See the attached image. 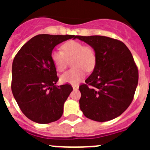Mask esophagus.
Here are the masks:
<instances>
[{
    "instance_id": "obj_1",
    "label": "esophagus",
    "mask_w": 150,
    "mask_h": 150,
    "mask_svg": "<svg viewBox=\"0 0 150 150\" xmlns=\"http://www.w3.org/2000/svg\"><path fill=\"white\" fill-rule=\"evenodd\" d=\"M79 88V86H73V89L74 90H77Z\"/></svg>"
}]
</instances>
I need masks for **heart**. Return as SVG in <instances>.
<instances>
[{
  "instance_id": "heart-1",
  "label": "heart",
  "mask_w": 150,
  "mask_h": 150,
  "mask_svg": "<svg viewBox=\"0 0 150 150\" xmlns=\"http://www.w3.org/2000/svg\"><path fill=\"white\" fill-rule=\"evenodd\" d=\"M62 51L53 50L51 60L55 69L62 72L66 69L68 60L73 59L71 64L74 68L61 76V82L76 85L81 82L86 76V71L91 72L96 64V54L92 47L84 46L79 41L69 40L62 46Z\"/></svg>"
}]
</instances>
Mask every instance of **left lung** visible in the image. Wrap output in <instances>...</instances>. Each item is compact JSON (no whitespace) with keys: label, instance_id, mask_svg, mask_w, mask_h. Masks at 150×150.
<instances>
[{"label":"left lung","instance_id":"1","mask_svg":"<svg viewBox=\"0 0 150 150\" xmlns=\"http://www.w3.org/2000/svg\"><path fill=\"white\" fill-rule=\"evenodd\" d=\"M94 49L96 64L79 86V107L85 116L97 122L113 120L132 102L138 83V69L122 41L104 36H75Z\"/></svg>","mask_w":150,"mask_h":150}]
</instances>
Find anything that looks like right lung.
Segmentation results:
<instances>
[{
    "mask_svg": "<svg viewBox=\"0 0 150 150\" xmlns=\"http://www.w3.org/2000/svg\"><path fill=\"white\" fill-rule=\"evenodd\" d=\"M75 35L39 34L22 46L13 59L11 88L18 107L31 121L47 124L62 117L64 104L72 91L59 80L51 60L55 46Z\"/></svg>",
    "mask_w": 150,
    "mask_h": 150,
    "instance_id": "add662e5",
    "label": "right lung"
}]
</instances>
